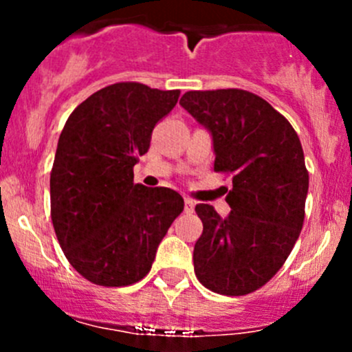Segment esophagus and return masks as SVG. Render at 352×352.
I'll list each match as a JSON object with an SVG mask.
<instances>
[{
  "mask_svg": "<svg viewBox=\"0 0 352 352\" xmlns=\"http://www.w3.org/2000/svg\"><path fill=\"white\" fill-rule=\"evenodd\" d=\"M194 206H196V202H194L190 197H186V208H184V209H186V212H192Z\"/></svg>",
  "mask_w": 352,
  "mask_h": 352,
  "instance_id": "1",
  "label": "esophagus"
}]
</instances>
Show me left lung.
Listing matches in <instances>:
<instances>
[{
    "label": "left lung",
    "mask_w": 352,
    "mask_h": 352,
    "mask_svg": "<svg viewBox=\"0 0 352 352\" xmlns=\"http://www.w3.org/2000/svg\"><path fill=\"white\" fill-rule=\"evenodd\" d=\"M180 105L211 131L214 172L233 184L228 218L196 206L202 235L194 272L218 294L254 293L283 267L303 228L308 170L300 138L269 102L240 88L187 91Z\"/></svg>",
    "instance_id": "8db88e82"
}]
</instances>
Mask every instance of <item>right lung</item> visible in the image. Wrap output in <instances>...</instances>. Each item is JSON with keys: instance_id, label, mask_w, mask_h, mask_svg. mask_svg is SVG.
Masks as SVG:
<instances>
[{"instance_id": "right-lung-1", "label": "right lung", "mask_w": 352, "mask_h": 352, "mask_svg": "<svg viewBox=\"0 0 352 352\" xmlns=\"http://www.w3.org/2000/svg\"><path fill=\"white\" fill-rule=\"evenodd\" d=\"M180 90L138 81L109 85L67 117L51 170V218L69 264L98 286L120 287L150 272L184 199L134 184V165Z\"/></svg>"}]
</instances>
